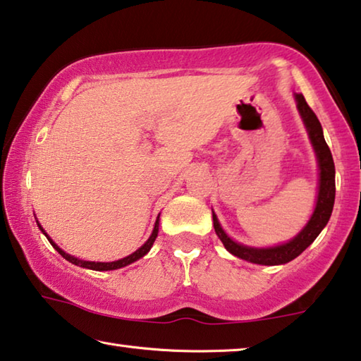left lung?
<instances>
[{
    "instance_id": "1",
    "label": "left lung",
    "mask_w": 361,
    "mask_h": 361,
    "mask_svg": "<svg viewBox=\"0 0 361 361\" xmlns=\"http://www.w3.org/2000/svg\"><path fill=\"white\" fill-rule=\"evenodd\" d=\"M297 109L302 120H304L305 128L308 131V138L312 141V146L314 152H317L318 159V169H319V180H318V199L314 210L308 220L307 225L294 239H290L289 243L274 245V247H249V245H243L228 236L220 226V221L214 215V228L216 236L220 238V241L225 245L228 252L239 257V259L247 260L250 263H259V265H283L294 260L295 257H299L304 250L310 245L323 228L328 225L333 214L334 207V197H336V169H334V160L333 154H331L328 145H326L323 128L319 123L318 117L314 116V112L307 104L305 98L302 94L295 93Z\"/></svg>"
}]
</instances>
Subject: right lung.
I'll list each match as a JSON object with an SVG mask.
<instances>
[{
	"label": "right lung",
	"instance_id": "add662e5",
	"mask_svg": "<svg viewBox=\"0 0 361 361\" xmlns=\"http://www.w3.org/2000/svg\"><path fill=\"white\" fill-rule=\"evenodd\" d=\"M160 216V215H159ZM159 216H157V220H156V225H154V230H152V234L149 236V239H147V241L141 245V247L136 250V252H133V254H130L128 257H125V259H120V260H116V262H87V260H80V259H77V257H73V255H68V254H66L64 250H62L59 245H57L53 239H51L47 233H44V230L42 226H39V223H38V226H39V230H42V233L44 234V236L48 238V241L51 243V245H53V247L57 250V252H59L62 257H64L66 260H68L71 263H73V265H77V267H83V268H88V270H96V271H107V270H117V268H122V267H127V265H130V263H133V262H136V260H140L141 257H145L147 252H149V249L152 247V244H154V241H156V238H157V233H159Z\"/></svg>",
	"mask_w": 361,
	"mask_h": 361
}]
</instances>
